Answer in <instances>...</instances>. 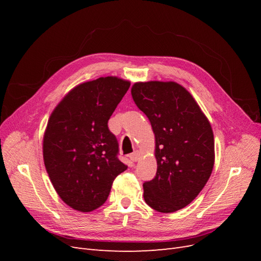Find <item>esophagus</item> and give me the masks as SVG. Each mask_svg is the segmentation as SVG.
Listing matches in <instances>:
<instances>
[{
  "instance_id": "1",
  "label": "esophagus",
  "mask_w": 261,
  "mask_h": 261,
  "mask_svg": "<svg viewBox=\"0 0 261 261\" xmlns=\"http://www.w3.org/2000/svg\"><path fill=\"white\" fill-rule=\"evenodd\" d=\"M140 152L139 151H135L134 153H132L130 155H129V159L133 161V162H137V161H139V159H140Z\"/></svg>"
}]
</instances>
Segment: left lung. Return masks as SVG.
Here are the masks:
<instances>
[{
    "mask_svg": "<svg viewBox=\"0 0 261 261\" xmlns=\"http://www.w3.org/2000/svg\"><path fill=\"white\" fill-rule=\"evenodd\" d=\"M132 97L154 134L156 174L144 183V199L162 213L191 203L215 165L210 122L189 91L175 82H138Z\"/></svg>",
    "mask_w": 261,
    "mask_h": 261,
    "instance_id": "8db88e82",
    "label": "left lung"
}]
</instances>
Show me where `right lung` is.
Wrapping results in <instances>:
<instances>
[{
	"mask_svg": "<svg viewBox=\"0 0 261 261\" xmlns=\"http://www.w3.org/2000/svg\"><path fill=\"white\" fill-rule=\"evenodd\" d=\"M129 86L116 76L80 84L49 117L44 165L55 192L74 210L90 212L102 206L115 177L127 169L117 159L118 144L108 121Z\"/></svg>",
	"mask_w": 261,
	"mask_h": 261,
	"instance_id": "obj_1",
	"label": "right lung"
}]
</instances>
